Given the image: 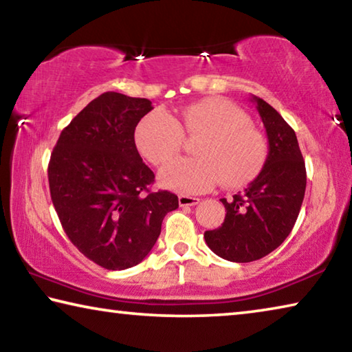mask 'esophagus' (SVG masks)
<instances>
[{"label":"esophagus","instance_id":"esophagus-1","mask_svg":"<svg viewBox=\"0 0 352 352\" xmlns=\"http://www.w3.org/2000/svg\"><path fill=\"white\" fill-rule=\"evenodd\" d=\"M200 199L190 197V195H180V197H178V204H180V206H194L197 205Z\"/></svg>","mask_w":352,"mask_h":352}]
</instances>
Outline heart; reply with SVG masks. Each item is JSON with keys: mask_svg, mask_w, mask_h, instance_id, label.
Masks as SVG:
<instances>
[{"mask_svg": "<svg viewBox=\"0 0 352 352\" xmlns=\"http://www.w3.org/2000/svg\"><path fill=\"white\" fill-rule=\"evenodd\" d=\"M186 138H199L192 153L166 164L160 172L163 186L184 194L210 190L217 183L225 188L245 186L259 175L267 160V141L252 119L236 104L210 98L170 116L152 111L135 132L142 157L160 166L180 153Z\"/></svg>", "mask_w": 352, "mask_h": 352, "instance_id": "b5f03b06", "label": "heart"}]
</instances>
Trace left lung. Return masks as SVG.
<instances>
[{
    "label": "left lung",
    "instance_id": "1",
    "mask_svg": "<svg viewBox=\"0 0 352 352\" xmlns=\"http://www.w3.org/2000/svg\"><path fill=\"white\" fill-rule=\"evenodd\" d=\"M253 100L269 138L265 164L242 194L230 201L222 199V226L205 231L206 245L231 262L258 261L281 245L294 228L306 190V166L294 129L264 99Z\"/></svg>",
    "mask_w": 352,
    "mask_h": 352
}]
</instances>
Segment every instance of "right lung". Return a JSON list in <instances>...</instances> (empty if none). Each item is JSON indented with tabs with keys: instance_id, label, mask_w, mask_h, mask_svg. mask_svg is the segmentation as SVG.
Listing matches in <instances>:
<instances>
[{
	"instance_id": "add662e5",
	"label": "right lung",
	"mask_w": 352,
	"mask_h": 352,
	"mask_svg": "<svg viewBox=\"0 0 352 352\" xmlns=\"http://www.w3.org/2000/svg\"><path fill=\"white\" fill-rule=\"evenodd\" d=\"M152 109L148 99L107 91L62 130L51 153V200L65 233L107 270L140 264L178 208L175 194L152 192L155 174L135 144V129Z\"/></svg>"
}]
</instances>
